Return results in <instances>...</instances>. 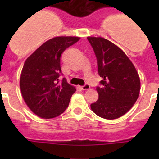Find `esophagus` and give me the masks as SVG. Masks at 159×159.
<instances>
[{
  "label": "esophagus",
  "mask_w": 159,
  "mask_h": 159,
  "mask_svg": "<svg viewBox=\"0 0 159 159\" xmlns=\"http://www.w3.org/2000/svg\"><path fill=\"white\" fill-rule=\"evenodd\" d=\"M81 89L84 90V91H85V90H89L90 89V85L89 84H85L84 85L81 86Z\"/></svg>",
  "instance_id": "34e87169"
}]
</instances>
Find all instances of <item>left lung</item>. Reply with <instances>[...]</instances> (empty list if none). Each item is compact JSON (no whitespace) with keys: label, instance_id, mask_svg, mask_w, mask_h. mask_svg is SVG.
I'll return each instance as SVG.
<instances>
[{"label":"left lung","instance_id":"obj_1","mask_svg":"<svg viewBox=\"0 0 159 159\" xmlns=\"http://www.w3.org/2000/svg\"><path fill=\"white\" fill-rule=\"evenodd\" d=\"M97 58L98 72L102 78L97 86L98 99L91 105L98 116L115 119L131 109L139 98L140 78L124 51L108 40L89 37Z\"/></svg>","mask_w":159,"mask_h":159}]
</instances>
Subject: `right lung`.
Segmentation results:
<instances>
[{
	"label": "right lung",
	"mask_w": 159,
	"mask_h": 159,
	"mask_svg": "<svg viewBox=\"0 0 159 159\" xmlns=\"http://www.w3.org/2000/svg\"><path fill=\"white\" fill-rule=\"evenodd\" d=\"M78 37H56L40 46L27 58L22 68L20 87L25 103L35 115L53 118L63 113L76 89L61 73V55L79 41Z\"/></svg>",
	"instance_id": "1"
}]
</instances>
